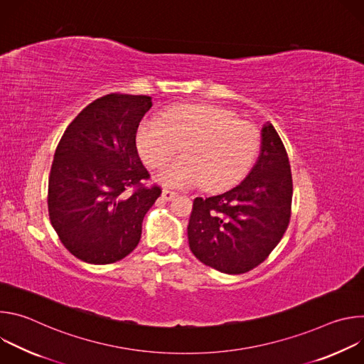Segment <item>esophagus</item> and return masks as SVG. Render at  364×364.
<instances>
[{"label": "esophagus", "instance_id": "34e87169", "mask_svg": "<svg viewBox=\"0 0 364 364\" xmlns=\"http://www.w3.org/2000/svg\"><path fill=\"white\" fill-rule=\"evenodd\" d=\"M176 196H177L176 191H171L167 188L163 190V198H166V200H173V198H176Z\"/></svg>", "mask_w": 364, "mask_h": 364}]
</instances>
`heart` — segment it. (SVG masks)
I'll list each match as a JSON object with an SVG mask.
<instances>
[{"mask_svg":"<svg viewBox=\"0 0 364 364\" xmlns=\"http://www.w3.org/2000/svg\"><path fill=\"white\" fill-rule=\"evenodd\" d=\"M261 136L257 129L219 107L181 105L166 111L161 121L145 118L135 135L139 159L157 168L181 146L183 159L167 164L159 180L171 187L198 186L222 190L239 181L252 167Z\"/></svg>","mask_w":364,"mask_h":364,"instance_id":"1","label":"heart"}]
</instances>
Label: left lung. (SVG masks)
<instances>
[{"label":"left lung","mask_w":364,"mask_h":364,"mask_svg":"<svg viewBox=\"0 0 364 364\" xmlns=\"http://www.w3.org/2000/svg\"><path fill=\"white\" fill-rule=\"evenodd\" d=\"M261 152L247 177L232 190L196 197L188 245L204 265L239 275L262 264L291 219L292 176L287 149L272 127L262 128Z\"/></svg>","instance_id":"8db88e82"}]
</instances>
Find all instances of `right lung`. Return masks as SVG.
<instances>
[{
  "instance_id": "1",
  "label": "right lung",
  "mask_w": 364,
  "mask_h": 364,
  "mask_svg": "<svg viewBox=\"0 0 364 364\" xmlns=\"http://www.w3.org/2000/svg\"><path fill=\"white\" fill-rule=\"evenodd\" d=\"M152 107L145 95H105L66 128L48 177V216L65 247L93 265L121 261L138 245L142 220L161 196L135 145ZM131 189V192L127 190Z\"/></svg>"
}]
</instances>
